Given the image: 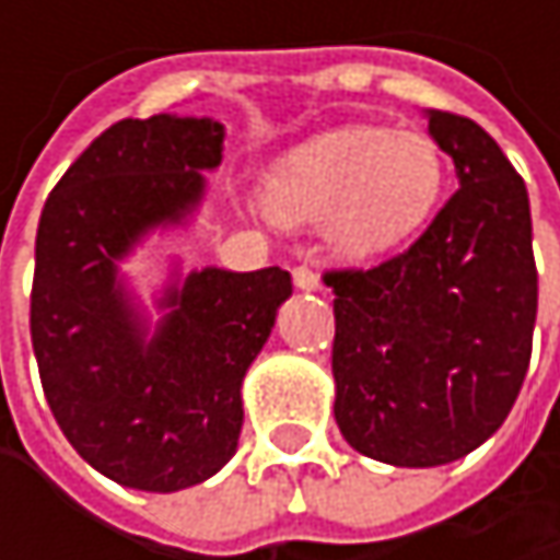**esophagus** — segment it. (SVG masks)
<instances>
[{"label": "esophagus", "mask_w": 560, "mask_h": 560, "mask_svg": "<svg viewBox=\"0 0 560 560\" xmlns=\"http://www.w3.org/2000/svg\"><path fill=\"white\" fill-rule=\"evenodd\" d=\"M294 284H298L301 291H317V288H320V276H317V269H311V266H298V269H294Z\"/></svg>", "instance_id": "esophagus-1"}]
</instances>
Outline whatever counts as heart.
Instances as JSON below:
<instances>
[{"label":"heart","instance_id":"obj_1","mask_svg":"<svg viewBox=\"0 0 560 560\" xmlns=\"http://www.w3.org/2000/svg\"><path fill=\"white\" fill-rule=\"evenodd\" d=\"M444 184V159L421 132L353 126L291 149L266 190L281 220H324L327 243L366 259L415 233Z\"/></svg>","mask_w":560,"mask_h":560}]
</instances>
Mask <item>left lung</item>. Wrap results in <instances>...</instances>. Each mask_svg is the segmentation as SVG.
Listing matches in <instances>:
<instances>
[{
	"mask_svg": "<svg viewBox=\"0 0 560 560\" xmlns=\"http://www.w3.org/2000/svg\"><path fill=\"white\" fill-rule=\"evenodd\" d=\"M460 187L431 226L334 288V418L392 467H441L493 438L532 360L538 272L525 180L474 119L428 113Z\"/></svg>",
	"mask_w": 560,
	"mask_h": 560,
	"instance_id": "1",
	"label": "left lung"
}]
</instances>
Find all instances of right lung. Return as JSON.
<instances>
[{
	"label": "right lung",
	"mask_w": 560,
	"mask_h": 560,
	"mask_svg": "<svg viewBox=\"0 0 560 560\" xmlns=\"http://www.w3.org/2000/svg\"><path fill=\"white\" fill-rule=\"evenodd\" d=\"M223 126L194 116L122 119L51 190L32 281V347L63 438L103 477L174 493L213 477L243 428V376L276 327L291 276L200 269L168 284L149 337L119 259L155 226L184 223Z\"/></svg>",
	"instance_id": "right-lung-1"
}]
</instances>
